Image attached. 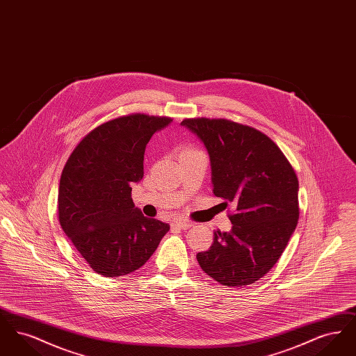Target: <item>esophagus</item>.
Returning <instances> with one entry per match:
<instances>
[{
  "label": "esophagus",
  "instance_id": "esophagus-1",
  "mask_svg": "<svg viewBox=\"0 0 356 356\" xmlns=\"http://www.w3.org/2000/svg\"><path fill=\"white\" fill-rule=\"evenodd\" d=\"M189 227H192V222L186 220H176L172 222V228H177V229H188Z\"/></svg>",
  "mask_w": 356,
  "mask_h": 356
}]
</instances>
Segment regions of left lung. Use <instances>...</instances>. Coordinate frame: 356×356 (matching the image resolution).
I'll return each mask as SVG.
<instances>
[{
	"label": "left lung",
	"instance_id": "8db88e82",
	"mask_svg": "<svg viewBox=\"0 0 356 356\" xmlns=\"http://www.w3.org/2000/svg\"><path fill=\"white\" fill-rule=\"evenodd\" d=\"M181 125L209 154L215 196L231 203L232 229L213 232L196 259L207 275L228 287L252 284L276 264L299 220V181L270 137L224 119H186Z\"/></svg>",
	"mask_w": 356,
	"mask_h": 356
}]
</instances>
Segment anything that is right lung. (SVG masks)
<instances>
[{
  "label": "right lung",
  "instance_id": "right-lung-1",
  "mask_svg": "<svg viewBox=\"0 0 356 356\" xmlns=\"http://www.w3.org/2000/svg\"><path fill=\"white\" fill-rule=\"evenodd\" d=\"M172 119L128 115L104 122L74 148L58 188L63 231L90 268L106 277L138 270L170 231L135 207L132 186L144 176L145 147Z\"/></svg>",
  "mask_w": 356,
  "mask_h": 356
}]
</instances>
